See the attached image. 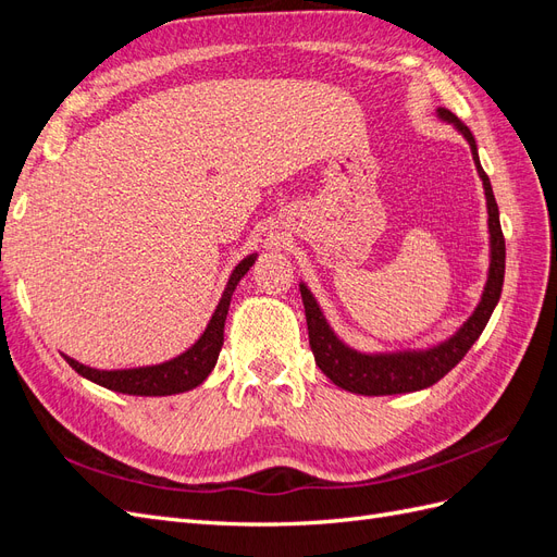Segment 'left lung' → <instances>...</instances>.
I'll return each mask as SVG.
<instances>
[{
	"mask_svg": "<svg viewBox=\"0 0 557 557\" xmlns=\"http://www.w3.org/2000/svg\"><path fill=\"white\" fill-rule=\"evenodd\" d=\"M440 117L453 123L462 132V137L471 146L479 176L485 188L487 199V230H491V272H487V283L476 311L471 313L467 323L453 334L448 342L434 346L430 350H413V352H387V356H364V352L344 346L336 334L330 330L327 320L320 313L313 295L305 283L299 285L301 301H305L307 325H309V346L313 350L315 364L334 385L344 387L348 393L358 395H399L423 391V387L434 385L444 379L450 369L458 364L467 350L485 330L491 320L495 305L502 295L504 285V258H507V246H504V234L499 225V209L491 188V178L483 172L479 162L476 141L465 123H460L448 109H440Z\"/></svg>",
	"mask_w": 557,
	"mask_h": 557,
	"instance_id": "left-lung-1",
	"label": "left lung"
}]
</instances>
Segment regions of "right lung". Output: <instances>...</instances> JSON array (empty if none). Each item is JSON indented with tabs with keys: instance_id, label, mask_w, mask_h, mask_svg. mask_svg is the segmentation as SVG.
Masks as SVG:
<instances>
[{
	"instance_id": "obj_1",
	"label": "right lung",
	"mask_w": 557,
	"mask_h": 557,
	"mask_svg": "<svg viewBox=\"0 0 557 557\" xmlns=\"http://www.w3.org/2000/svg\"><path fill=\"white\" fill-rule=\"evenodd\" d=\"M252 262H256V256H248L237 267H234V272L227 281V288H225L221 301H218V309L211 315L205 334L199 336L193 348L181 352L178 358H174L170 362H162V364H153V367L113 369V372H107V369L86 367L66 356H64V360L70 362V367L76 369L81 376H86L88 381H92L97 385H104L113 393L160 397V395H176V393L193 391V387H197L211 374L218 356H221L223 330H225V318H227L232 293H234V288H237L242 276L252 267Z\"/></svg>"
}]
</instances>
